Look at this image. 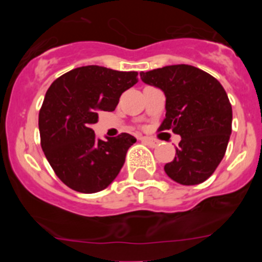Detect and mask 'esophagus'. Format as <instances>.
I'll use <instances>...</instances> for the list:
<instances>
[{"label": "esophagus", "mask_w": 262, "mask_h": 262, "mask_svg": "<svg viewBox=\"0 0 262 262\" xmlns=\"http://www.w3.org/2000/svg\"><path fill=\"white\" fill-rule=\"evenodd\" d=\"M141 141L144 142V143L148 144L149 147L156 148L158 146V141H156V139H153V138H149V137H142Z\"/></svg>", "instance_id": "esophagus-1"}]
</instances>
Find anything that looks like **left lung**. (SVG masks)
Here are the masks:
<instances>
[{
	"instance_id": "1",
	"label": "left lung",
	"mask_w": 262,
	"mask_h": 262,
	"mask_svg": "<svg viewBox=\"0 0 262 262\" xmlns=\"http://www.w3.org/2000/svg\"><path fill=\"white\" fill-rule=\"evenodd\" d=\"M141 78L166 95V118L158 129L181 137L165 172L181 185L202 184L223 160L232 133L227 92L216 78L189 64L141 72Z\"/></svg>"
}]
</instances>
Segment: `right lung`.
I'll return each instance as SVG.
<instances>
[{"label":"right lung","mask_w":262,"mask_h":262,"mask_svg":"<svg viewBox=\"0 0 262 262\" xmlns=\"http://www.w3.org/2000/svg\"><path fill=\"white\" fill-rule=\"evenodd\" d=\"M138 82V72L100 66L75 68L50 84L39 112L43 152L63 184L83 194L106 189L120 172L128 133L97 138L91 129L100 112H114L121 94Z\"/></svg>","instance_id":"add662e5"}]
</instances>
